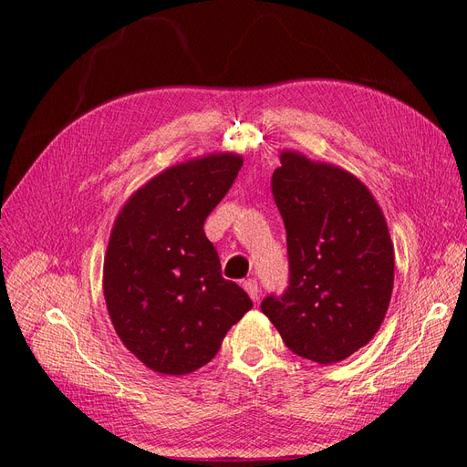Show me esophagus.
Returning a JSON list of instances; mask_svg holds the SVG:
<instances>
[{"label": "esophagus", "mask_w": 467, "mask_h": 467, "mask_svg": "<svg viewBox=\"0 0 467 467\" xmlns=\"http://www.w3.org/2000/svg\"><path fill=\"white\" fill-rule=\"evenodd\" d=\"M244 288H245V292L249 294V298H251L253 302H257V300H259V285H257V280H255V278H247V280H244Z\"/></svg>", "instance_id": "1"}]
</instances>
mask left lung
Masks as SVG:
<instances>
[{"instance_id":"1","label":"left lung","mask_w":467,"mask_h":467,"mask_svg":"<svg viewBox=\"0 0 467 467\" xmlns=\"http://www.w3.org/2000/svg\"><path fill=\"white\" fill-rule=\"evenodd\" d=\"M271 189L286 228L288 286L261 312L285 345L319 364L362 348L386 317L393 290L388 223L362 182L329 163L282 151Z\"/></svg>"}]
</instances>
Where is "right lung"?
I'll return each instance as SVG.
<instances>
[{"label": "right lung", "instance_id": "right-lung-1", "mask_svg": "<svg viewBox=\"0 0 467 467\" xmlns=\"http://www.w3.org/2000/svg\"><path fill=\"white\" fill-rule=\"evenodd\" d=\"M244 160L214 153L179 163L138 189L112 225L103 290L115 331L148 368L182 376L216 357L253 302L222 276L204 220Z\"/></svg>", "mask_w": 467, "mask_h": 467}]
</instances>
